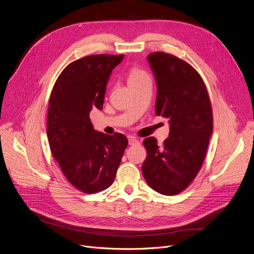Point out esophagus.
Returning a JSON list of instances; mask_svg holds the SVG:
<instances>
[{
  "mask_svg": "<svg viewBox=\"0 0 254 254\" xmlns=\"http://www.w3.org/2000/svg\"><path fill=\"white\" fill-rule=\"evenodd\" d=\"M128 142H129V145H131V146H133V145H139V144H140V142H139L137 139H135L134 137H130L129 140H128Z\"/></svg>",
  "mask_w": 254,
  "mask_h": 254,
  "instance_id": "obj_1",
  "label": "esophagus"
}]
</instances>
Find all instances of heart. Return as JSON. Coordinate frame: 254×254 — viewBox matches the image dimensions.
I'll return each mask as SVG.
<instances>
[{"label":"heart","mask_w":254,"mask_h":254,"mask_svg":"<svg viewBox=\"0 0 254 254\" xmlns=\"http://www.w3.org/2000/svg\"><path fill=\"white\" fill-rule=\"evenodd\" d=\"M149 78V75L147 73V71H145L144 69L138 67V66H133L128 73V83L129 85L132 84H136L139 83L145 79Z\"/></svg>","instance_id":"b5f03b06"}]
</instances>
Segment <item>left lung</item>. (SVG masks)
Returning <instances> with one entry per match:
<instances>
[{"mask_svg": "<svg viewBox=\"0 0 254 254\" xmlns=\"http://www.w3.org/2000/svg\"><path fill=\"white\" fill-rule=\"evenodd\" d=\"M158 93L156 114L169 119V137L159 146L148 137L143 176L156 191L174 195L197 175L212 133V108L199 73L187 62L163 52L148 56Z\"/></svg>", "mask_w": 254, "mask_h": 254, "instance_id": "obj_1", "label": "left lung"}]
</instances>
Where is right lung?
<instances>
[{
  "label": "right lung",
  "mask_w": 254,
  "mask_h": 254,
  "mask_svg": "<svg viewBox=\"0 0 254 254\" xmlns=\"http://www.w3.org/2000/svg\"><path fill=\"white\" fill-rule=\"evenodd\" d=\"M123 55H93L70 63L58 77L49 100L47 133L54 158L66 180L85 193L109 188L128 139L94 130L89 113L102 109L112 69Z\"/></svg>",
  "instance_id": "obj_1"
}]
</instances>
